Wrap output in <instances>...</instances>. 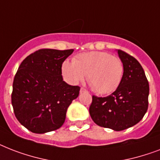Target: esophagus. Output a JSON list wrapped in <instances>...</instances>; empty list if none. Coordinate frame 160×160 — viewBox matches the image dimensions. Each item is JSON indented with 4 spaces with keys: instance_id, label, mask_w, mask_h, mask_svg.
Wrapping results in <instances>:
<instances>
[{
    "instance_id": "34e87169",
    "label": "esophagus",
    "mask_w": 160,
    "mask_h": 160,
    "mask_svg": "<svg viewBox=\"0 0 160 160\" xmlns=\"http://www.w3.org/2000/svg\"><path fill=\"white\" fill-rule=\"evenodd\" d=\"M87 92L86 89L83 88H81V89H80V92Z\"/></svg>"
}]
</instances>
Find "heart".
Instances as JSON below:
<instances>
[{"label": "heart", "mask_w": 160, "mask_h": 160, "mask_svg": "<svg viewBox=\"0 0 160 160\" xmlns=\"http://www.w3.org/2000/svg\"><path fill=\"white\" fill-rule=\"evenodd\" d=\"M124 67L121 60L116 56L100 51L80 53L72 62L64 61L62 72L72 84L82 82L86 75L87 81L97 93L109 94L121 83Z\"/></svg>", "instance_id": "b5f03b06"}]
</instances>
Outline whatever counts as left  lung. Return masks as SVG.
Listing matches in <instances>:
<instances>
[{"mask_svg": "<svg viewBox=\"0 0 160 160\" xmlns=\"http://www.w3.org/2000/svg\"><path fill=\"white\" fill-rule=\"evenodd\" d=\"M123 63L121 83L106 98L92 96L89 113L98 126L120 131L140 122L148 109L149 82L140 63L122 50H117Z\"/></svg>", "mask_w": 160, "mask_h": 160, "instance_id": "8db88e82", "label": "left lung"}]
</instances>
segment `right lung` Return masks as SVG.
<instances>
[{
	"mask_svg": "<svg viewBox=\"0 0 160 160\" xmlns=\"http://www.w3.org/2000/svg\"><path fill=\"white\" fill-rule=\"evenodd\" d=\"M73 49L43 48L23 60L13 82L11 103L15 117L33 133L58 130L80 88L65 82L62 64Z\"/></svg>",
	"mask_w": 160,
	"mask_h": 160,
	"instance_id": "add662e5",
	"label": "right lung"
}]
</instances>
